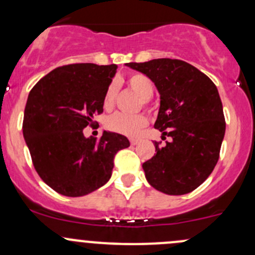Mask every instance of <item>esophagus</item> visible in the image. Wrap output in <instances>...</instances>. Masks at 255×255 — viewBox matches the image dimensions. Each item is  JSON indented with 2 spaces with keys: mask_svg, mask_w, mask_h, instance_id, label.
I'll return each mask as SVG.
<instances>
[{
  "mask_svg": "<svg viewBox=\"0 0 255 255\" xmlns=\"http://www.w3.org/2000/svg\"><path fill=\"white\" fill-rule=\"evenodd\" d=\"M129 142H130V144H132V145H135V144L139 143V139H137V138H130Z\"/></svg>",
  "mask_w": 255,
  "mask_h": 255,
  "instance_id": "34e87169",
  "label": "esophagus"
}]
</instances>
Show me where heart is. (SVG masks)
Returning a JSON list of instances; mask_svg holds the SVG:
<instances>
[{"label":"heart","instance_id":"1","mask_svg":"<svg viewBox=\"0 0 255 255\" xmlns=\"http://www.w3.org/2000/svg\"><path fill=\"white\" fill-rule=\"evenodd\" d=\"M127 84L135 94L140 96V104L143 106H150V97L154 91V85L146 75L140 73H133L128 75ZM117 97V82H111L106 89L104 96L105 110H112ZM148 125V118L143 113L138 115H126V113H116L107 120L106 127L111 132L118 134L134 137L145 126Z\"/></svg>","mask_w":255,"mask_h":255}]
</instances>
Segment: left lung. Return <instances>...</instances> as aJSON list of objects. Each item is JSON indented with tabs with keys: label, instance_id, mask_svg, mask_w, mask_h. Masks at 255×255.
Here are the masks:
<instances>
[{
	"label": "left lung",
	"instance_id": "1",
	"mask_svg": "<svg viewBox=\"0 0 255 255\" xmlns=\"http://www.w3.org/2000/svg\"><path fill=\"white\" fill-rule=\"evenodd\" d=\"M155 84L160 109L154 128L171 138L145 163L149 184L166 195L194 191L210 176L220 158L226 132L222 102L212 80L186 61L154 59L126 64Z\"/></svg>",
	"mask_w": 255,
	"mask_h": 255
}]
</instances>
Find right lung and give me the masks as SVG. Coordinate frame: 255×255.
I'll return each mask as SVG.
<instances>
[{"mask_svg":"<svg viewBox=\"0 0 255 255\" xmlns=\"http://www.w3.org/2000/svg\"><path fill=\"white\" fill-rule=\"evenodd\" d=\"M116 70V64L59 66L28 95L23 135L33 165L40 179L64 196H84L106 184L117 151L129 146L118 133L105 130L97 139L85 138L82 132L104 112L105 92Z\"/></svg>","mask_w":255,"mask_h":255,"instance_id":"1","label":"right lung"}]
</instances>
